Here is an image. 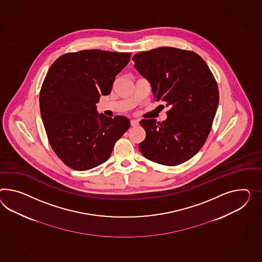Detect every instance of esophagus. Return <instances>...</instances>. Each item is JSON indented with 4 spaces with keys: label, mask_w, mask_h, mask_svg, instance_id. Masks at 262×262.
<instances>
[{
    "label": "esophagus",
    "mask_w": 262,
    "mask_h": 262,
    "mask_svg": "<svg viewBox=\"0 0 262 262\" xmlns=\"http://www.w3.org/2000/svg\"><path fill=\"white\" fill-rule=\"evenodd\" d=\"M138 125H139V121H137V120H132V121H131V126L136 127V126H138Z\"/></svg>",
    "instance_id": "1"
}]
</instances>
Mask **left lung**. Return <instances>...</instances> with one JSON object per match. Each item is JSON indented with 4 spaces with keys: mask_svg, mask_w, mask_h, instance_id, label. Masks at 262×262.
<instances>
[{
    "mask_svg": "<svg viewBox=\"0 0 262 262\" xmlns=\"http://www.w3.org/2000/svg\"><path fill=\"white\" fill-rule=\"evenodd\" d=\"M132 60L150 81L155 100L168 107L165 121L140 122L146 132L139 144L141 154L168 166L185 162L201 150L212 128L219 105L214 76L200 55L174 47L135 54Z\"/></svg>",
    "mask_w": 262,
    "mask_h": 262,
    "instance_id": "1",
    "label": "left lung"
}]
</instances>
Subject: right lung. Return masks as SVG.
I'll list each match as a JSON object with an SVG mask.
<instances>
[{"instance_id":"obj_1","label":"right lung","mask_w":262,"mask_h":262,"mask_svg":"<svg viewBox=\"0 0 262 262\" xmlns=\"http://www.w3.org/2000/svg\"><path fill=\"white\" fill-rule=\"evenodd\" d=\"M130 57L81 50L60 56L49 68L40 88V115L51 147L68 167L85 171L105 162L127 131L126 117L99 115L96 103L110 94Z\"/></svg>"}]
</instances>
